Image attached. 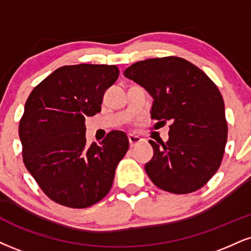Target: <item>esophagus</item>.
<instances>
[{"label":"esophagus","mask_w":251,"mask_h":251,"mask_svg":"<svg viewBox=\"0 0 251 251\" xmlns=\"http://www.w3.org/2000/svg\"><path fill=\"white\" fill-rule=\"evenodd\" d=\"M128 141H129V146L133 147L138 143H140L141 138L138 137V135H134V134H128Z\"/></svg>","instance_id":"34e87169"}]
</instances>
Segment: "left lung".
Returning <instances> with one entry per match:
<instances>
[{
  "label": "left lung",
  "mask_w": 251,
  "mask_h": 251,
  "mask_svg": "<svg viewBox=\"0 0 251 251\" xmlns=\"http://www.w3.org/2000/svg\"><path fill=\"white\" fill-rule=\"evenodd\" d=\"M124 76L153 97L151 117L171 122L170 139L150 140L154 154L145 171L160 189L188 194L203 187L221 165L227 144L225 101L213 80L180 57L134 63Z\"/></svg>",
  "instance_id": "left-lung-1"
}]
</instances>
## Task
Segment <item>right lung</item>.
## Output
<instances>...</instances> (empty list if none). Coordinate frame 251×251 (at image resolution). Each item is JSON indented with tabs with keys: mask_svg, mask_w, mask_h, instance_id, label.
Segmentation results:
<instances>
[{
	"mask_svg": "<svg viewBox=\"0 0 251 251\" xmlns=\"http://www.w3.org/2000/svg\"><path fill=\"white\" fill-rule=\"evenodd\" d=\"M118 76L116 65H65L26 99L19 126L23 162L42 191L62 206L86 208L105 198L127 152L123 131H111L91 146L85 138V118L100 112L104 93Z\"/></svg>",
	"mask_w": 251,
	"mask_h": 251,
	"instance_id": "1",
	"label": "right lung"
}]
</instances>
